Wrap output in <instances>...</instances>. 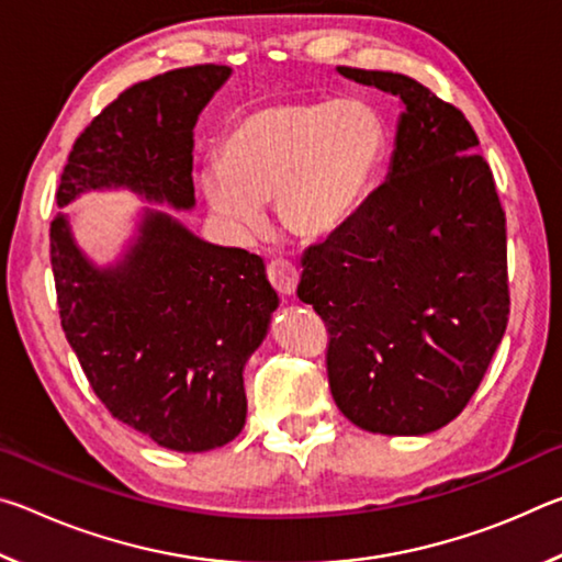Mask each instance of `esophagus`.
I'll return each instance as SVG.
<instances>
[{"mask_svg": "<svg viewBox=\"0 0 562 562\" xmlns=\"http://www.w3.org/2000/svg\"><path fill=\"white\" fill-rule=\"evenodd\" d=\"M268 278L272 282V288L278 290L282 297H292L294 290H297L300 282V272L288 260H272L268 265Z\"/></svg>", "mask_w": 562, "mask_h": 562, "instance_id": "1", "label": "esophagus"}]
</instances>
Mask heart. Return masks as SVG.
<instances>
[{"label":"heart","instance_id":"heart-1","mask_svg":"<svg viewBox=\"0 0 562 562\" xmlns=\"http://www.w3.org/2000/svg\"><path fill=\"white\" fill-rule=\"evenodd\" d=\"M384 158V123L367 103L284 101L235 123L201 188L237 231H252L272 198L284 231L325 240L357 215Z\"/></svg>","mask_w":562,"mask_h":562}]
</instances>
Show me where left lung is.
Returning <instances> with one entry per match:
<instances>
[{
	"mask_svg": "<svg viewBox=\"0 0 562 562\" xmlns=\"http://www.w3.org/2000/svg\"><path fill=\"white\" fill-rule=\"evenodd\" d=\"M402 99L389 176L302 258L297 297L329 331L335 404L372 434L459 416L508 325L506 213L463 113L404 74L337 66Z\"/></svg>",
	"mask_w": 562,
	"mask_h": 562,
	"instance_id": "8db88e82",
	"label": "left lung"
}]
</instances>
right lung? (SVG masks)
Here are the masks:
<instances>
[{
    "instance_id": "obj_1",
    "label": "right lung",
    "mask_w": 562,
    "mask_h": 562,
    "mask_svg": "<svg viewBox=\"0 0 562 562\" xmlns=\"http://www.w3.org/2000/svg\"><path fill=\"white\" fill-rule=\"evenodd\" d=\"M227 76L231 66L198 64L133 83L76 138L56 205L128 188L190 211L193 128ZM49 240L64 335L111 416L170 451L233 441L247 414L245 361L280 302L262 258L205 243L160 211L144 213L113 268L79 250L64 213Z\"/></svg>"
}]
</instances>
